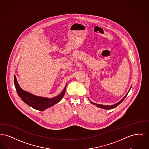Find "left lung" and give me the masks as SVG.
Wrapping results in <instances>:
<instances>
[{
	"label": "left lung",
	"mask_w": 149,
	"mask_h": 149,
	"mask_svg": "<svg viewBox=\"0 0 149 149\" xmlns=\"http://www.w3.org/2000/svg\"><path fill=\"white\" fill-rule=\"evenodd\" d=\"M131 87H132V86L130 87V88L128 92L127 93V94L125 95V96L122 99H121L120 102H118V103H116V104H113V105H108V106H106V105H103V104H97V103H93L91 100H90V102H91L92 104H93L95 105L96 106L98 107H99V108H102V109H113L115 107H116L117 106H118L120 103H121L123 101V100L125 99V98L127 97V94H128V92H130V91Z\"/></svg>",
	"instance_id": "obj_1"
}]
</instances>
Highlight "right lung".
<instances>
[{
  "mask_svg": "<svg viewBox=\"0 0 149 149\" xmlns=\"http://www.w3.org/2000/svg\"><path fill=\"white\" fill-rule=\"evenodd\" d=\"M14 85L17 92L22 100L25 103L29 105V106L31 107L33 109L40 111H43L46 109L53 106L54 105L59 102L64 97V94L65 93L66 87L67 85L66 84L63 91L60 94L54 98H50L37 96L23 90L19 85L15 75H14Z\"/></svg>",
  "mask_w": 149,
  "mask_h": 149,
  "instance_id": "1",
  "label": "right lung"
}]
</instances>
